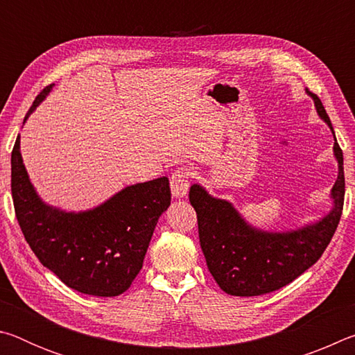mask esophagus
<instances>
[{"instance_id":"1","label":"esophagus","mask_w":355,"mask_h":355,"mask_svg":"<svg viewBox=\"0 0 355 355\" xmlns=\"http://www.w3.org/2000/svg\"><path fill=\"white\" fill-rule=\"evenodd\" d=\"M189 169H177L171 177V191L173 197H184L189 189Z\"/></svg>"}]
</instances>
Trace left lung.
<instances>
[{
    "label": "left lung",
    "instance_id": "left-lung-1",
    "mask_svg": "<svg viewBox=\"0 0 355 355\" xmlns=\"http://www.w3.org/2000/svg\"><path fill=\"white\" fill-rule=\"evenodd\" d=\"M320 117L335 131L321 100L307 91ZM338 177L330 192L334 208L315 224L290 232H264L252 227L230 202L192 184L189 202L197 213L199 238L208 269L222 291L232 296H261L291 284L320 260L338 227L345 203L343 152L334 142Z\"/></svg>",
    "mask_w": 355,
    "mask_h": 355
}]
</instances>
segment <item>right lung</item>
<instances>
[{
    "mask_svg": "<svg viewBox=\"0 0 355 355\" xmlns=\"http://www.w3.org/2000/svg\"><path fill=\"white\" fill-rule=\"evenodd\" d=\"M53 86L35 97L25 122ZM10 166L17 220L39 261L71 290L100 297L127 291L141 271L156 222L171 205L167 177L127 186L101 205L73 213L37 196L21 159L20 135Z\"/></svg>",
    "mask_w": 355,
    "mask_h": 355,
    "instance_id": "1",
    "label": "right lung"
}]
</instances>
